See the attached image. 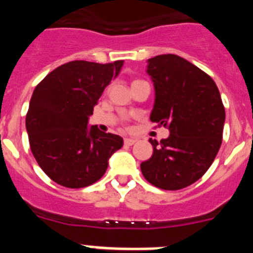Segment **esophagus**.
<instances>
[{
    "instance_id": "1",
    "label": "esophagus",
    "mask_w": 253,
    "mask_h": 253,
    "mask_svg": "<svg viewBox=\"0 0 253 253\" xmlns=\"http://www.w3.org/2000/svg\"><path fill=\"white\" fill-rule=\"evenodd\" d=\"M135 142H137V140L133 139V138H125V139H124V144H125V146H133V144Z\"/></svg>"
}]
</instances>
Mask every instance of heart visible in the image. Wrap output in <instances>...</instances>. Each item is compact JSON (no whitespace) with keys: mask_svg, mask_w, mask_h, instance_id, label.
I'll use <instances>...</instances> for the list:
<instances>
[{"mask_svg":"<svg viewBox=\"0 0 253 253\" xmlns=\"http://www.w3.org/2000/svg\"><path fill=\"white\" fill-rule=\"evenodd\" d=\"M135 82H139V80H137V81H134V82H133V84H135Z\"/></svg>","mask_w":253,"mask_h":253,"instance_id":"heart-1","label":"heart"}]
</instances>
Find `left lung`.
Listing matches in <instances>:
<instances>
[{
	"mask_svg": "<svg viewBox=\"0 0 253 253\" xmlns=\"http://www.w3.org/2000/svg\"><path fill=\"white\" fill-rule=\"evenodd\" d=\"M147 73L156 90L151 122L169 129V137L149 139L153 154L140 169L156 187L184 189L202 177L216 157L224 105L213 78L178 55L151 58Z\"/></svg>",
	"mask_w": 253,
	"mask_h": 253,
	"instance_id": "8db88e82",
	"label": "left lung"
}]
</instances>
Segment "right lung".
<instances>
[{
	"mask_svg": "<svg viewBox=\"0 0 253 253\" xmlns=\"http://www.w3.org/2000/svg\"><path fill=\"white\" fill-rule=\"evenodd\" d=\"M124 60H72L46 75L35 87L26 114L33 156L50 180L69 189L90 186L104 176L123 138L87 126L93 106Z\"/></svg>",
	"mask_w": 253,
	"mask_h": 253,
	"instance_id": "1",
	"label": "right lung"
}]
</instances>
